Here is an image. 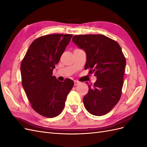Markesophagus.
Returning <instances> with one entry per match:
<instances>
[{
  "mask_svg": "<svg viewBox=\"0 0 147 147\" xmlns=\"http://www.w3.org/2000/svg\"><path fill=\"white\" fill-rule=\"evenodd\" d=\"M74 85H75V86L78 85V84H80V82H79L78 81H77V80H74Z\"/></svg>",
  "mask_w": 147,
  "mask_h": 147,
  "instance_id": "1",
  "label": "esophagus"
}]
</instances>
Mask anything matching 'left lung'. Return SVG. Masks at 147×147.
<instances>
[{"instance_id":"8db88e82","label":"left lung","mask_w":147,"mask_h":147,"mask_svg":"<svg viewBox=\"0 0 147 147\" xmlns=\"http://www.w3.org/2000/svg\"><path fill=\"white\" fill-rule=\"evenodd\" d=\"M72 42L86 52L84 69H90L97 77L89 84L83 104L95 116L108 113L120 99L123 85L126 58L119 44L104 35H77ZM88 83V82H86Z\"/></svg>"}]
</instances>
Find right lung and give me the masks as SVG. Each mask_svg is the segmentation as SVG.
Returning <instances> with one entry per match:
<instances>
[{"mask_svg":"<svg viewBox=\"0 0 147 147\" xmlns=\"http://www.w3.org/2000/svg\"><path fill=\"white\" fill-rule=\"evenodd\" d=\"M72 34H53L38 37L31 43L21 64L22 84L32 109L47 118L62 112L68 94L74 85L53 76Z\"/></svg>","mask_w":147,"mask_h":147,"instance_id":"obj_1","label":"right lung"}]
</instances>
